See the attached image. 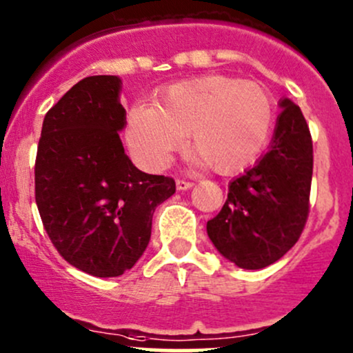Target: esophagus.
<instances>
[{
    "label": "esophagus",
    "mask_w": 353,
    "mask_h": 353,
    "mask_svg": "<svg viewBox=\"0 0 353 353\" xmlns=\"http://www.w3.org/2000/svg\"><path fill=\"white\" fill-rule=\"evenodd\" d=\"M194 183H191V181H185V179H177L176 181V188L179 189V191H185V189H191Z\"/></svg>",
    "instance_id": "1"
}]
</instances>
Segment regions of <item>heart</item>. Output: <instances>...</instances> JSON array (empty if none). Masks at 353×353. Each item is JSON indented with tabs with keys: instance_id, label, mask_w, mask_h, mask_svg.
Returning <instances> with one entry per match:
<instances>
[{
	"instance_id": "b5f03b06",
	"label": "heart",
	"mask_w": 353,
	"mask_h": 353,
	"mask_svg": "<svg viewBox=\"0 0 353 353\" xmlns=\"http://www.w3.org/2000/svg\"><path fill=\"white\" fill-rule=\"evenodd\" d=\"M273 97L261 85L209 75L162 87L154 107L127 112L125 134L144 168L162 169L191 135V150L212 170L233 174L261 156L273 132Z\"/></svg>"
}]
</instances>
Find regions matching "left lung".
Returning a JSON list of instances; mask_svg holds the SVG:
<instances>
[{
  "mask_svg": "<svg viewBox=\"0 0 353 353\" xmlns=\"http://www.w3.org/2000/svg\"><path fill=\"white\" fill-rule=\"evenodd\" d=\"M280 105L270 150L230 184L223 209L208 221L216 250L245 270L278 261L295 246L308 219L312 134L300 107L288 99Z\"/></svg>",
  "mask_w": 353,
  "mask_h": 353,
  "instance_id": "8db88e82",
  "label": "left lung"
}]
</instances>
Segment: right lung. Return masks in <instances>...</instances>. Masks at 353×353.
<instances>
[{"instance_id": "right-lung-1", "label": "right lung", "mask_w": 353, "mask_h": 353, "mask_svg": "<svg viewBox=\"0 0 353 353\" xmlns=\"http://www.w3.org/2000/svg\"><path fill=\"white\" fill-rule=\"evenodd\" d=\"M120 79L87 77L46 112L34 161V201L60 256L99 278L119 276L142 256L156 208L172 177L139 170L119 132Z\"/></svg>"}]
</instances>
